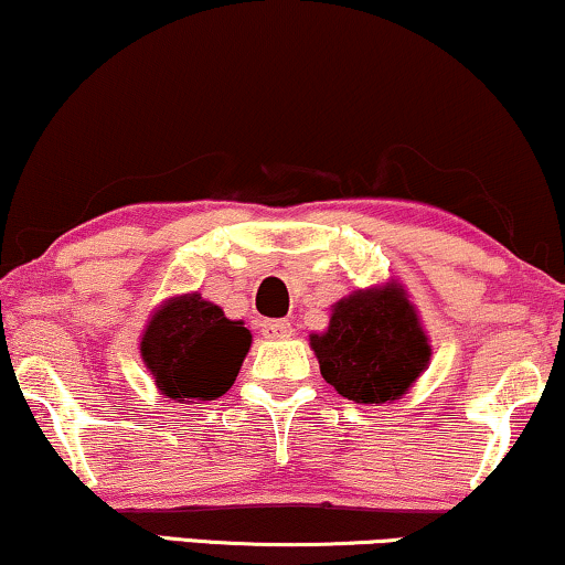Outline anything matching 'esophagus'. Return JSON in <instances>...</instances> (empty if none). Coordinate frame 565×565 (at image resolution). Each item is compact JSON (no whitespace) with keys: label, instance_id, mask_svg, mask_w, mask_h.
I'll list each match as a JSON object with an SVG mask.
<instances>
[{"label":"esophagus","instance_id":"34e87169","mask_svg":"<svg viewBox=\"0 0 565 565\" xmlns=\"http://www.w3.org/2000/svg\"><path fill=\"white\" fill-rule=\"evenodd\" d=\"M290 332H294V327H290V322H285V319H267V322H262V335L269 340L290 338Z\"/></svg>","mask_w":565,"mask_h":565}]
</instances>
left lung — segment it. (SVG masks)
<instances>
[{
	"instance_id": "8db88e82",
	"label": "left lung",
	"mask_w": 565,
	"mask_h": 565,
	"mask_svg": "<svg viewBox=\"0 0 565 565\" xmlns=\"http://www.w3.org/2000/svg\"><path fill=\"white\" fill-rule=\"evenodd\" d=\"M322 377L348 401L395 403L429 366L431 345L406 288L390 280L332 306L324 332H311Z\"/></svg>"
}]
</instances>
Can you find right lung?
<instances>
[{
	"mask_svg": "<svg viewBox=\"0 0 565 565\" xmlns=\"http://www.w3.org/2000/svg\"><path fill=\"white\" fill-rule=\"evenodd\" d=\"M248 348L250 330L241 319H227L201 294H183L157 306L138 351L164 398L196 403L233 387Z\"/></svg>",
	"mask_w": 565,
	"mask_h": 565,
	"instance_id": "add662e5",
	"label": "right lung"
}]
</instances>
